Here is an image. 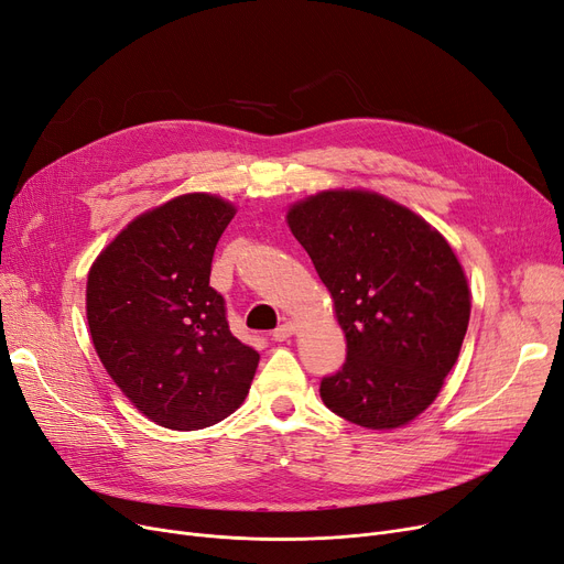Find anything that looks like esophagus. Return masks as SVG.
<instances>
[{"instance_id": "obj_1", "label": "esophagus", "mask_w": 564, "mask_h": 564, "mask_svg": "<svg viewBox=\"0 0 564 564\" xmlns=\"http://www.w3.org/2000/svg\"><path fill=\"white\" fill-rule=\"evenodd\" d=\"M295 332H297V325L288 321V323L279 325V327L272 332V338H274V340H288Z\"/></svg>"}]
</instances>
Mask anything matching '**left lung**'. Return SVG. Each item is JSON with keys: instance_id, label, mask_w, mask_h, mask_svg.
I'll return each mask as SVG.
<instances>
[{"instance_id": "obj_1", "label": "left lung", "mask_w": 564, "mask_h": 564, "mask_svg": "<svg viewBox=\"0 0 564 564\" xmlns=\"http://www.w3.org/2000/svg\"><path fill=\"white\" fill-rule=\"evenodd\" d=\"M290 232L329 290L346 334L323 403L371 431L417 420L437 399L470 323V285L449 241L405 205L327 188L288 207Z\"/></svg>"}]
</instances>
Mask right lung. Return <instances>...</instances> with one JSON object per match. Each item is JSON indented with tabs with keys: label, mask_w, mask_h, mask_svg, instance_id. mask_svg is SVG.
Masks as SVG:
<instances>
[{
	"label": "right lung",
	"mask_w": 564,
	"mask_h": 564,
	"mask_svg": "<svg viewBox=\"0 0 564 564\" xmlns=\"http://www.w3.org/2000/svg\"><path fill=\"white\" fill-rule=\"evenodd\" d=\"M237 207L184 193L135 216L87 274V327L104 369L147 420L198 431L247 399L260 355L230 334L212 258Z\"/></svg>",
	"instance_id": "right-lung-1"
}]
</instances>
